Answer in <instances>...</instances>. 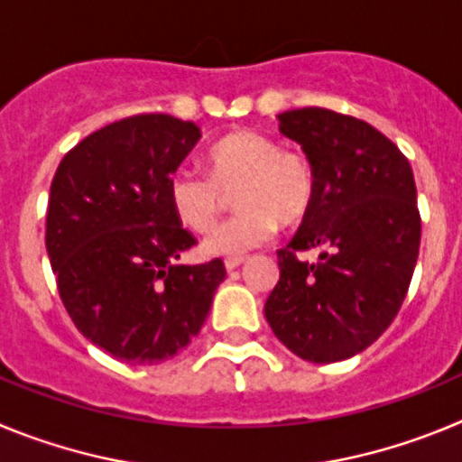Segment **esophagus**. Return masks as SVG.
<instances>
[{
    "instance_id": "esophagus-1",
    "label": "esophagus",
    "mask_w": 462,
    "mask_h": 462,
    "mask_svg": "<svg viewBox=\"0 0 462 462\" xmlns=\"http://www.w3.org/2000/svg\"><path fill=\"white\" fill-rule=\"evenodd\" d=\"M243 263H245V256H228V259L224 261V266H226L228 273L236 271V268L243 266Z\"/></svg>"
}]
</instances>
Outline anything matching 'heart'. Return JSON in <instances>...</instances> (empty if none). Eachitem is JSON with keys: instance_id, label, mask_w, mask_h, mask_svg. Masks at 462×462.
Here are the masks:
<instances>
[{"instance_id": "obj_1", "label": "heart", "mask_w": 462, "mask_h": 462, "mask_svg": "<svg viewBox=\"0 0 462 462\" xmlns=\"http://www.w3.org/2000/svg\"><path fill=\"white\" fill-rule=\"evenodd\" d=\"M208 173L180 169L169 182L175 217L194 234L215 226L234 191L240 208L219 224L203 247L215 256H243L275 236L277 222L296 224L312 210L317 173L303 152L282 148L273 136L236 132L210 148Z\"/></svg>"}]
</instances>
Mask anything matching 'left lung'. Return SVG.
Segmentation results:
<instances>
[{"label": "left lung", "mask_w": 462, "mask_h": 462, "mask_svg": "<svg viewBox=\"0 0 462 462\" xmlns=\"http://www.w3.org/2000/svg\"><path fill=\"white\" fill-rule=\"evenodd\" d=\"M277 117L312 162L317 196L291 243L277 250L280 280L263 312L303 361H345L389 328L410 289L421 245L414 173L368 122L328 108ZM308 249L320 250L317 264L297 256Z\"/></svg>", "instance_id": "left-lung-1"}]
</instances>
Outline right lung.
Masks as SVG:
<instances>
[{
	"label": "right lung",
	"instance_id": "add662e5",
	"mask_svg": "<svg viewBox=\"0 0 462 462\" xmlns=\"http://www.w3.org/2000/svg\"><path fill=\"white\" fill-rule=\"evenodd\" d=\"M199 138L194 122L125 117L69 150L52 178L46 250L57 291L76 328L120 361L180 354L226 277L222 259L175 263L196 238L175 217L169 182Z\"/></svg>",
	"mask_w": 462,
	"mask_h": 462
}]
</instances>
